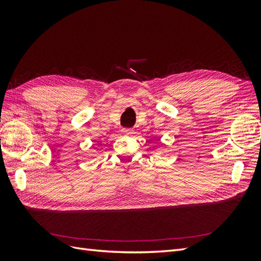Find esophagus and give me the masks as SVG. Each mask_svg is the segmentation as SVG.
<instances>
[{
  "label": "esophagus",
  "instance_id": "obj_1",
  "mask_svg": "<svg viewBox=\"0 0 261 261\" xmlns=\"http://www.w3.org/2000/svg\"><path fill=\"white\" fill-rule=\"evenodd\" d=\"M122 133L124 134V135H126V136H130V135H133V134H134V130L130 129V128H124L122 130Z\"/></svg>",
  "mask_w": 261,
  "mask_h": 261
}]
</instances>
